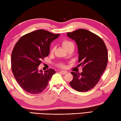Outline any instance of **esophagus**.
Returning <instances> with one entry per match:
<instances>
[{"mask_svg": "<svg viewBox=\"0 0 121 121\" xmlns=\"http://www.w3.org/2000/svg\"><path fill=\"white\" fill-rule=\"evenodd\" d=\"M60 73L63 74H66L67 73H68V72H67V71H60Z\"/></svg>", "mask_w": 121, "mask_h": 121, "instance_id": "esophagus-1", "label": "esophagus"}]
</instances>
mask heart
Here are the masks:
<instances>
[{"label":"heart","instance_id":"heart-1","mask_svg":"<svg viewBox=\"0 0 121 121\" xmlns=\"http://www.w3.org/2000/svg\"><path fill=\"white\" fill-rule=\"evenodd\" d=\"M62 44L63 46V47H64V48L66 49V50L69 47H70L71 45H73V43L71 42V41L67 40V39H64V40H63L62 41ZM53 51H54V49H53V48H51V52H53ZM58 66L60 68H65V65L64 64H63V63L59 64L58 65Z\"/></svg>","mask_w":121,"mask_h":121}]
</instances>
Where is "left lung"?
<instances>
[{
    "instance_id": "8db88e82",
    "label": "left lung",
    "mask_w": 121,
    "mask_h": 121,
    "mask_svg": "<svg viewBox=\"0 0 121 121\" xmlns=\"http://www.w3.org/2000/svg\"><path fill=\"white\" fill-rule=\"evenodd\" d=\"M67 35L76 41L78 62L82 68V72H71L73 78L70 85L78 92H87L95 86L106 69L107 49L101 38L86 29H79Z\"/></svg>"
}]
</instances>
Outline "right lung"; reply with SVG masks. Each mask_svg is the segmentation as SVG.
I'll return each mask as SVG.
<instances>
[{"instance_id":"obj_1","label":"right lung","mask_w":121,"mask_h":121,"mask_svg":"<svg viewBox=\"0 0 121 121\" xmlns=\"http://www.w3.org/2000/svg\"><path fill=\"white\" fill-rule=\"evenodd\" d=\"M59 36L39 29L28 33L20 39L12 53L11 66L14 76L20 86L30 94L44 91L56 72L50 69L44 73L39 71L42 59L50 52L51 42Z\"/></svg>"}]
</instances>
